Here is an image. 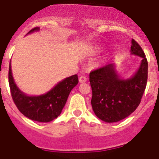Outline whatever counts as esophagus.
Listing matches in <instances>:
<instances>
[{
	"label": "esophagus",
	"instance_id": "1",
	"mask_svg": "<svg viewBox=\"0 0 159 159\" xmlns=\"http://www.w3.org/2000/svg\"><path fill=\"white\" fill-rule=\"evenodd\" d=\"M79 81H80V83H85L87 81V78L85 76H80V78H79Z\"/></svg>",
	"mask_w": 159,
	"mask_h": 159
}]
</instances>
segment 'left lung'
I'll return each instance as SVG.
<instances>
[{"label": "left lung", "instance_id": "left-lung-1", "mask_svg": "<svg viewBox=\"0 0 159 159\" xmlns=\"http://www.w3.org/2000/svg\"><path fill=\"white\" fill-rule=\"evenodd\" d=\"M130 52L142 57L139 69L130 78L123 80L119 76L115 64H107L90 72L92 109L95 116L106 123L119 122L133 113L146 89L148 63L142 48L133 39Z\"/></svg>", "mask_w": 159, "mask_h": 159}]
</instances>
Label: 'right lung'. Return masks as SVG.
<instances>
[{"mask_svg":"<svg viewBox=\"0 0 159 159\" xmlns=\"http://www.w3.org/2000/svg\"><path fill=\"white\" fill-rule=\"evenodd\" d=\"M39 30L38 27L34 28L28 34ZM78 83V75H73L60 81L47 93L38 96H29L22 92L16 85L9 64L8 84L14 103L24 116L34 121L48 123L57 119L62 111L70 92Z\"/></svg>","mask_w":159,"mask_h":159,"instance_id":"obj_1","label":"right lung"}]
</instances>
